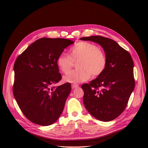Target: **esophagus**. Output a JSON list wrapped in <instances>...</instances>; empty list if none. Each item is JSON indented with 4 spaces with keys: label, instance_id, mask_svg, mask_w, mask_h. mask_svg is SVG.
Instances as JSON below:
<instances>
[{
    "label": "esophagus",
    "instance_id": "obj_1",
    "mask_svg": "<svg viewBox=\"0 0 148 148\" xmlns=\"http://www.w3.org/2000/svg\"><path fill=\"white\" fill-rule=\"evenodd\" d=\"M78 87H79V85L78 84H73L72 85H71V88H72L73 89L75 88H77Z\"/></svg>",
    "mask_w": 148,
    "mask_h": 148
}]
</instances>
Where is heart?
Here are the masks:
<instances>
[{
  "mask_svg": "<svg viewBox=\"0 0 148 148\" xmlns=\"http://www.w3.org/2000/svg\"><path fill=\"white\" fill-rule=\"evenodd\" d=\"M78 68L64 76L63 79L68 83H81L91 77L96 78L104 72L107 66L104 52L95 44L88 42H78L70 49L69 56L62 53L57 59V65L64 73H68L77 62Z\"/></svg>",
  "mask_w": 148,
  "mask_h": 148,
  "instance_id": "1",
  "label": "heart"
}]
</instances>
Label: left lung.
<instances>
[{
    "mask_svg": "<svg viewBox=\"0 0 148 148\" xmlns=\"http://www.w3.org/2000/svg\"><path fill=\"white\" fill-rule=\"evenodd\" d=\"M79 39L99 44L107 58L104 72L89 84L82 86L84 105L97 120L103 122L114 120L125 110L135 88L132 56L109 38L92 36Z\"/></svg>",
    "mask_w": 148,
    "mask_h": 148,
    "instance_id": "obj_1",
    "label": "left lung"
}]
</instances>
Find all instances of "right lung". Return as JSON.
Here are the masks:
<instances>
[{
  "label": "right lung",
  "instance_id": "right-lung-1",
  "mask_svg": "<svg viewBox=\"0 0 148 148\" xmlns=\"http://www.w3.org/2000/svg\"><path fill=\"white\" fill-rule=\"evenodd\" d=\"M73 43L63 38H41L16 59L13 95L22 112L34 123L48 126L62 113L71 84L53 86L62 78L57 59Z\"/></svg>",
  "mask_w": 148,
  "mask_h": 148
}]
</instances>
